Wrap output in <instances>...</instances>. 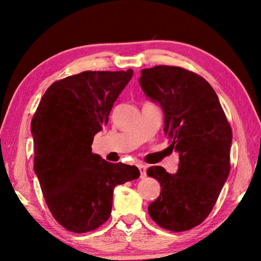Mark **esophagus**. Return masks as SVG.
Returning a JSON list of instances; mask_svg holds the SVG:
<instances>
[{
    "instance_id": "obj_1",
    "label": "esophagus",
    "mask_w": 261,
    "mask_h": 261,
    "mask_svg": "<svg viewBox=\"0 0 261 261\" xmlns=\"http://www.w3.org/2000/svg\"><path fill=\"white\" fill-rule=\"evenodd\" d=\"M139 171H140V178L141 179H143V178H146V176H147V168H146V166H139Z\"/></svg>"
}]
</instances>
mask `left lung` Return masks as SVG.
<instances>
[{"mask_svg":"<svg viewBox=\"0 0 261 261\" xmlns=\"http://www.w3.org/2000/svg\"><path fill=\"white\" fill-rule=\"evenodd\" d=\"M139 83L163 109L164 132L179 154L174 175L160 166L147 170L162 187L149 215L166 230H190L207 218L228 179L231 126L212 86L193 71L154 66L141 70Z\"/></svg>","mask_w":261,"mask_h":261,"instance_id":"left-lung-1","label":"left lung"}]
</instances>
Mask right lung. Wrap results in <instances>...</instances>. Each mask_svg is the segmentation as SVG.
Here are the masks:
<instances>
[{
	"label": "right lung",
	"instance_id": "add662e5",
	"mask_svg": "<svg viewBox=\"0 0 261 261\" xmlns=\"http://www.w3.org/2000/svg\"><path fill=\"white\" fill-rule=\"evenodd\" d=\"M134 75L83 71L48 87L31 121L35 173L55 219L76 233L105 223L115 186L137 179L136 166L111 164L92 152L116 98Z\"/></svg>",
	"mask_w": 261,
	"mask_h": 261
}]
</instances>
